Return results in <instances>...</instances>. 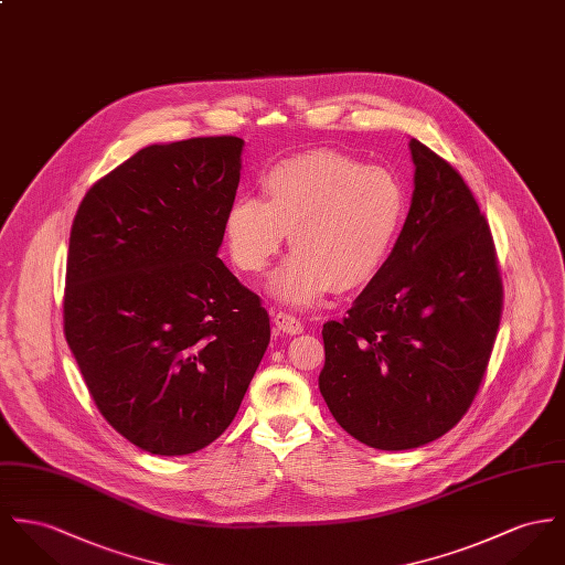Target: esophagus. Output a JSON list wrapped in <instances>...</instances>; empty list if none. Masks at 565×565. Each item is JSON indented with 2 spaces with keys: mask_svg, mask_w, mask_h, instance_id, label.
I'll use <instances>...</instances> for the list:
<instances>
[{
  "mask_svg": "<svg viewBox=\"0 0 565 565\" xmlns=\"http://www.w3.org/2000/svg\"><path fill=\"white\" fill-rule=\"evenodd\" d=\"M273 322H275V327H277L279 331H284V333H288V335H299V333H303V322H301V318H297V316H292V313L279 311V313L273 316Z\"/></svg>",
  "mask_w": 565,
  "mask_h": 565,
  "instance_id": "esophagus-1",
  "label": "esophagus"
}]
</instances>
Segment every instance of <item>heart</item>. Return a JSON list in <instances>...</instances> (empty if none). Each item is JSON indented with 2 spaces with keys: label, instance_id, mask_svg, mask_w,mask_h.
Here are the masks:
<instances>
[{
  "label": "heart",
  "instance_id": "obj_1",
  "mask_svg": "<svg viewBox=\"0 0 565 565\" xmlns=\"http://www.w3.org/2000/svg\"><path fill=\"white\" fill-rule=\"evenodd\" d=\"M264 202L236 198L223 221L232 262L258 275L288 234L295 252L273 275L270 290L284 303H318L331 288L365 286L390 256L406 198L390 170L365 166L338 150L290 157L262 180Z\"/></svg>",
  "mask_w": 565,
  "mask_h": 565
}]
</instances>
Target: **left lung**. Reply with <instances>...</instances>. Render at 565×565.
I'll return each instance as SVG.
<instances>
[{"mask_svg":"<svg viewBox=\"0 0 565 565\" xmlns=\"http://www.w3.org/2000/svg\"><path fill=\"white\" fill-rule=\"evenodd\" d=\"M415 191L390 258L322 327L320 393L335 422L385 451L449 433L476 399L501 322L488 221L445 159L411 139Z\"/></svg>","mask_w":565,"mask_h":565,"instance_id":"1","label":"left lung"}]
</instances>
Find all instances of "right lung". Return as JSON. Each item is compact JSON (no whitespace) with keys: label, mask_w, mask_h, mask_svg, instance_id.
Returning <instances> with one entry per match:
<instances>
[{"label":"right lung","mask_w":565,"mask_h":565,"mask_svg":"<svg viewBox=\"0 0 565 565\" xmlns=\"http://www.w3.org/2000/svg\"><path fill=\"white\" fill-rule=\"evenodd\" d=\"M243 146L141 148L87 191L71 227L66 342L100 415L157 456L223 435L270 342L260 297L217 258Z\"/></svg>","instance_id":"right-lung-1"}]
</instances>
